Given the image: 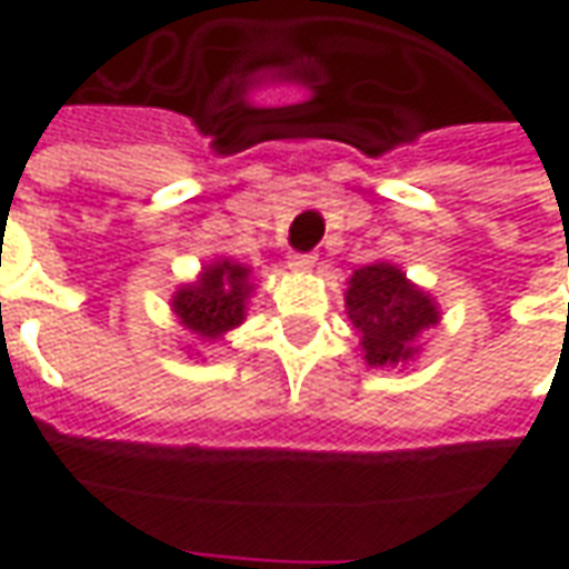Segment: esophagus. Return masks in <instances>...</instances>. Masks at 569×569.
<instances>
[{
  "label": "esophagus",
  "mask_w": 569,
  "mask_h": 569,
  "mask_svg": "<svg viewBox=\"0 0 569 569\" xmlns=\"http://www.w3.org/2000/svg\"><path fill=\"white\" fill-rule=\"evenodd\" d=\"M313 264H317V256H313V252H292V256H289V268H292V271H310Z\"/></svg>",
  "instance_id": "34e87169"
}]
</instances>
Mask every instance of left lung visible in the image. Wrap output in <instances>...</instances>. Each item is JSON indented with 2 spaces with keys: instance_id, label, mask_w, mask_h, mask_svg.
Instances as JSON below:
<instances>
[{
  "instance_id": "8db88e82",
  "label": "left lung",
  "mask_w": 569,
  "mask_h": 569,
  "mask_svg": "<svg viewBox=\"0 0 569 569\" xmlns=\"http://www.w3.org/2000/svg\"><path fill=\"white\" fill-rule=\"evenodd\" d=\"M347 313L353 329L362 335L369 366L406 362L415 347L411 341L423 329L439 322V310L420 289L408 283L406 273L393 264H369L350 277Z\"/></svg>"
}]
</instances>
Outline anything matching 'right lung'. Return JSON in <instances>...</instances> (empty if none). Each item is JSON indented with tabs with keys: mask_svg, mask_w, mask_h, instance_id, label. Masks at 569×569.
Listing matches in <instances>:
<instances>
[{
	"mask_svg": "<svg viewBox=\"0 0 569 569\" xmlns=\"http://www.w3.org/2000/svg\"><path fill=\"white\" fill-rule=\"evenodd\" d=\"M247 277V268L231 264V261H216L203 271L198 286L179 289V296L173 298L176 317L198 338H207V341L219 338L243 320L247 296L252 289Z\"/></svg>",
	"mask_w": 569,
	"mask_h": 569,
	"instance_id": "obj_1",
	"label": "right lung"
}]
</instances>
